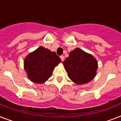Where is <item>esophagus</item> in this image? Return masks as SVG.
Instances as JSON below:
<instances>
[{
	"instance_id": "1",
	"label": "esophagus",
	"mask_w": 121,
	"mask_h": 121,
	"mask_svg": "<svg viewBox=\"0 0 121 121\" xmlns=\"http://www.w3.org/2000/svg\"><path fill=\"white\" fill-rule=\"evenodd\" d=\"M60 59H61L62 61H64V56H60Z\"/></svg>"
}]
</instances>
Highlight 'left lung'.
<instances>
[{
	"mask_svg": "<svg viewBox=\"0 0 121 121\" xmlns=\"http://www.w3.org/2000/svg\"><path fill=\"white\" fill-rule=\"evenodd\" d=\"M68 77L75 83L83 85L93 79L96 74L98 62L90 54L75 48L63 62Z\"/></svg>",
	"mask_w": 121,
	"mask_h": 121,
	"instance_id": "1",
	"label": "left lung"
}]
</instances>
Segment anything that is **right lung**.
<instances>
[{"label": "right lung", "mask_w": 121, "mask_h": 121, "mask_svg": "<svg viewBox=\"0 0 121 121\" xmlns=\"http://www.w3.org/2000/svg\"><path fill=\"white\" fill-rule=\"evenodd\" d=\"M61 59L55 52L41 46L29 54L24 61L28 78L36 83H43L52 75L56 66Z\"/></svg>", "instance_id": "1"}]
</instances>
